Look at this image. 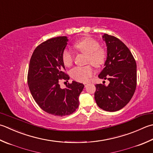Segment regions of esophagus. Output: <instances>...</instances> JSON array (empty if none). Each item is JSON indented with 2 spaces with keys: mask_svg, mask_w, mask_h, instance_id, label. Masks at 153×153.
<instances>
[{
  "mask_svg": "<svg viewBox=\"0 0 153 153\" xmlns=\"http://www.w3.org/2000/svg\"><path fill=\"white\" fill-rule=\"evenodd\" d=\"M88 83H89L88 82H85V83H83V84H84V85H85V86H86L88 84Z\"/></svg>",
  "mask_w": 153,
  "mask_h": 153,
  "instance_id": "34e87169",
  "label": "esophagus"
}]
</instances>
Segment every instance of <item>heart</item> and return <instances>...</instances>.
Returning <instances> with one entry per match:
<instances>
[{
    "label": "heart",
    "mask_w": 153,
    "mask_h": 153,
    "mask_svg": "<svg viewBox=\"0 0 153 153\" xmlns=\"http://www.w3.org/2000/svg\"><path fill=\"white\" fill-rule=\"evenodd\" d=\"M74 48L78 52L86 55V62L90 63L94 67L99 68L102 66L106 60V52L100 47L97 41L90 38H85L74 44ZM62 60L65 65L70 66L73 63L72 53L65 50L62 53ZM71 76L75 80L81 82H87L94 74L91 65L84 67H76L70 72Z\"/></svg>",
    "instance_id": "b5f03b06"
}]
</instances>
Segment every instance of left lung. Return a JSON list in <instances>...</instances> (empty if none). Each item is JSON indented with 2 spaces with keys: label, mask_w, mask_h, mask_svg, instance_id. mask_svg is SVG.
<instances>
[{
  "label": "left lung",
  "mask_w": 153,
  "mask_h": 153,
  "mask_svg": "<svg viewBox=\"0 0 153 153\" xmlns=\"http://www.w3.org/2000/svg\"><path fill=\"white\" fill-rule=\"evenodd\" d=\"M102 38L107 46V59L98 76L109 83L95 85V100L101 109L114 112L126 105L135 91L137 64L129 49L119 39L107 34Z\"/></svg>",
  "instance_id": "left-lung-1"
}]
</instances>
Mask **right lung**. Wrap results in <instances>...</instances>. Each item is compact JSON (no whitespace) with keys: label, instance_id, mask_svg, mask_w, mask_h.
<instances>
[{"label":"right lung","instance_id":"obj_1","mask_svg":"<svg viewBox=\"0 0 153 153\" xmlns=\"http://www.w3.org/2000/svg\"><path fill=\"white\" fill-rule=\"evenodd\" d=\"M66 36L44 42L36 48L30 61L28 85L36 102L44 111L55 116L72 114L79 106V96L84 85L73 81L62 89L59 79L68 82L64 72L62 53L68 44Z\"/></svg>","mask_w":153,"mask_h":153}]
</instances>
